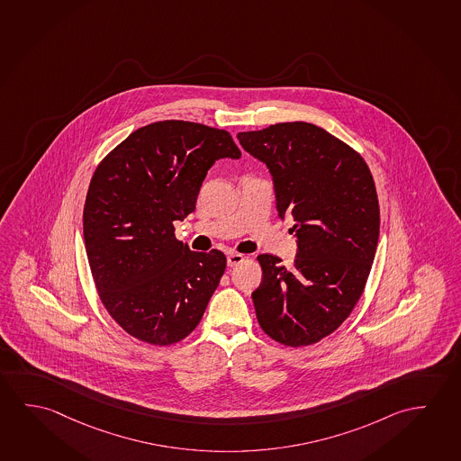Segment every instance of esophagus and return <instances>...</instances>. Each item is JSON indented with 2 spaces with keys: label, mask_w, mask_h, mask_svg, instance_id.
Masks as SVG:
<instances>
[{
  "label": "esophagus",
  "mask_w": 461,
  "mask_h": 461,
  "mask_svg": "<svg viewBox=\"0 0 461 461\" xmlns=\"http://www.w3.org/2000/svg\"><path fill=\"white\" fill-rule=\"evenodd\" d=\"M243 261H245V258L239 255V253H230V255L227 256V266H229V267H235V266H239V264L243 263Z\"/></svg>",
  "instance_id": "esophagus-1"
}]
</instances>
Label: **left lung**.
<instances>
[{"label": "left lung", "mask_w": 461, "mask_h": 461, "mask_svg": "<svg viewBox=\"0 0 461 461\" xmlns=\"http://www.w3.org/2000/svg\"><path fill=\"white\" fill-rule=\"evenodd\" d=\"M237 140L267 165L278 216H292L298 243L290 269L277 256H258V321L277 343H319L349 317L372 269L380 237L372 173L352 147L306 122L239 132Z\"/></svg>", "instance_id": "left-lung-1"}]
</instances>
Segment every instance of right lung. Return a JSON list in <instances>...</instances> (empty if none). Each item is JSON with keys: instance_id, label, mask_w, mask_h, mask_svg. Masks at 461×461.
<instances>
[{"instance_id": "right-lung-1", "label": "right lung", "mask_w": 461, "mask_h": 461, "mask_svg": "<svg viewBox=\"0 0 461 461\" xmlns=\"http://www.w3.org/2000/svg\"><path fill=\"white\" fill-rule=\"evenodd\" d=\"M240 155L224 130L165 120L132 131L97 165L83 210L85 247L99 298L128 335L169 346L202 321L226 256L190 251L173 222L195 210L212 163Z\"/></svg>"}]
</instances>
